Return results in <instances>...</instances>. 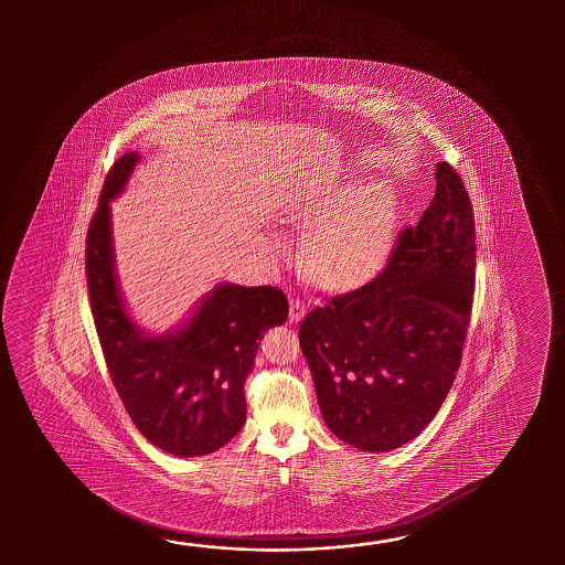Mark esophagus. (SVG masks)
<instances>
[{"label":"esophagus","mask_w":565,"mask_h":565,"mask_svg":"<svg viewBox=\"0 0 565 565\" xmlns=\"http://www.w3.org/2000/svg\"><path fill=\"white\" fill-rule=\"evenodd\" d=\"M302 315H305V302L300 299H290V302H288V321L299 323Z\"/></svg>","instance_id":"esophagus-1"}]
</instances>
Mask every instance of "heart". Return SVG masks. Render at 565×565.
Masks as SVG:
<instances>
[{
    "mask_svg": "<svg viewBox=\"0 0 565 565\" xmlns=\"http://www.w3.org/2000/svg\"><path fill=\"white\" fill-rule=\"evenodd\" d=\"M345 193L348 190H329L317 200L292 202L285 210V220L292 224L302 222ZM394 217L396 202L390 188L377 183L361 190L315 226L302 248L305 265L324 282L358 277L384 250Z\"/></svg>",
    "mask_w": 565,
    "mask_h": 565,
    "instance_id": "1",
    "label": "heart"
}]
</instances>
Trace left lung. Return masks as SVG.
<instances>
[{
  "mask_svg": "<svg viewBox=\"0 0 565 565\" xmlns=\"http://www.w3.org/2000/svg\"><path fill=\"white\" fill-rule=\"evenodd\" d=\"M420 222L384 270L300 323L317 402L339 440L390 452L433 422L457 375L475 290V216L457 171L436 166Z\"/></svg>",
  "mask_w": 565,
  "mask_h": 565,
  "instance_id": "1",
  "label": "left lung"
}]
</instances>
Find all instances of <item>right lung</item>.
Segmentation results:
<instances>
[{"label":"right lung","instance_id":"obj_1","mask_svg":"<svg viewBox=\"0 0 565 565\" xmlns=\"http://www.w3.org/2000/svg\"><path fill=\"white\" fill-rule=\"evenodd\" d=\"M139 161L129 151L110 168L86 234L96 333L139 433L173 457H204L241 433L244 382L265 331L287 321V297L278 288L217 282L178 327L141 329L120 292L110 220V202L125 192Z\"/></svg>","mask_w":565,"mask_h":565}]
</instances>
